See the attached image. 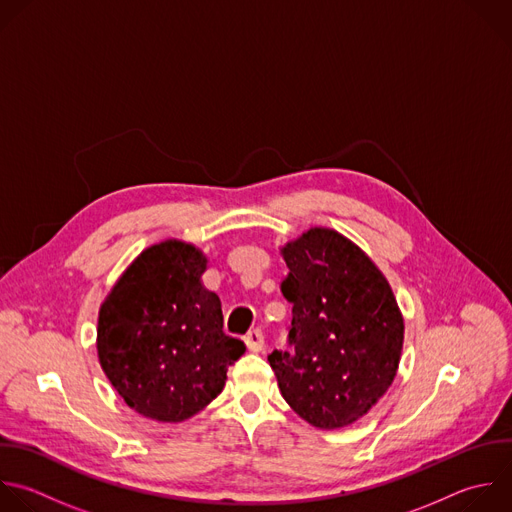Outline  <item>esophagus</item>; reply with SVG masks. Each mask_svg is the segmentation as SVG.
<instances>
[{
  "label": "esophagus",
  "mask_w": 512,
  "mask_h": 512,
  "mask_svg": "<svg viewBox=\"0 0 512 512\" xmlns=\"http://www.w3.org/2000/svg\"><path fill=\"white\" fill-rule=\"evenodd\" d=\"M245 344L249 348V352L253 354H259L263 348H265V335L261 329H253L245 335Z\"/></svg>",
  "instance_id": "esophagus-1"
}]
</instances>
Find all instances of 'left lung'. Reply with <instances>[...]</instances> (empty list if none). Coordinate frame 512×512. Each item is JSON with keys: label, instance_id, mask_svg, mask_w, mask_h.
<instances>
[{"label": "left lung", "instance_id": "8db88e82", "mask_svg": "<svg viewBox=\"0 0 512 512\" xmlns=\"http://www.w3.org/2000/svg\"><path fill=\"white\" fill-rule=\"evenodd\" d=\"M293 303L291 350L269 364L285 402L321 430L358 422L392 386L404 344V317L376 263L348 237L311 227L285 243Z\"/></svg>", "mask_w": 512, "mask_h": 512}]
</instances>
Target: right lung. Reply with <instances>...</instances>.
Instances as JSON below:
<instances>
[{"label": "right lung", "instance_id": "right-lung-1", "mask_svg": "<svg viewBox=\"0 0 512 512\" xmlns=\"http://www.w3.org/2000/svg\"><path fill=\"white\" fill-rule=\"evenodd\" d=\"M205 253L166 239L144 249L98 311L100 366L126 406L156 422H183L225 388L245 344L223 331L217 293L203 287Z\"/></svg>", "mask_w": 512, "mask_h": 512}]
</instances>
